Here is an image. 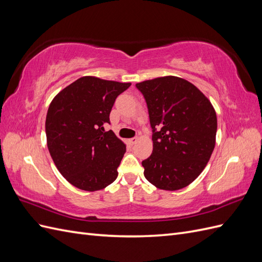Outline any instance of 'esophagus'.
Masks as SVG:
<instances>
[{
	"label": "esophagus",
	"instance_id": "obj_1",
	"mask_svg": "<svg viewBox=\"0 0 262 262\" xmlns=\"http://www.w3.org/2000/svg\"><path fill=\"white\" fill-rule=\"evenodd\" d=\"M137 141H138L137 138H132V139H129V143H130L131 145H133V144L137 143Z\"/></svg>",
	"mask_w": 262,
	"mask_h": 262
}]
</instances>
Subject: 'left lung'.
I'll list each match as a JSON object with an SVG mask.
<instances>
[{"label": "left lung", "instance_id": "obj_1", "mask_svg": "<svg viewBox=\"0 0 262 262\" xmlns=\"http://www.w3.org/2000/svg\"><path fill=\"white\" fill-rule=\"evenodd\" d=\"M145 99L153 153L142 162L145 178L163 190H179L200 175L215 146L216 114L209 99L177 76L136 84Z\"/></svg>", "mask_w": 262, "mask_h": 262}]
</instances>
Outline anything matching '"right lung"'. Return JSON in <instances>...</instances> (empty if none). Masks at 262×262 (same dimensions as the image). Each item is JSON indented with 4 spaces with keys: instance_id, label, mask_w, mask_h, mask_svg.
Listing matches in <instances>:
<instances>
[{
    "instance_id": "1",
    "label": "right lung",
    "mask_w": 262,
    "mask_h": 262,
    "mask_svg": "<svg viewBox=\"0 0 262 262\" xmlns=\"http://www.w3.org/2000/svg\"><path fill=\"white\" fill-rule=\"evenodd\" d=\"M130 83L84 76L53 98L46 118L47 144L61 175L85 191L104 189L118 177L125 145L105 132L116 98Z\"/></svg>"
}]
</instances>
